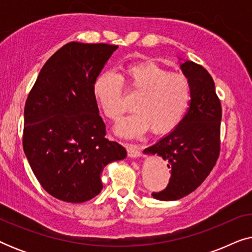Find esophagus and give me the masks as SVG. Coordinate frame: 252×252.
Returning a JSON list of instances; mask_svg holds the SVG:
<instances>
[{
	"instance_id": "esophagus-1",
	"label": "esophagus",
	"mask_w": 252,
	"mask_h": 252,
	"mask_svg": "<svg viewBox=\"0 0 252 252\" xmlns=\"http://www.w3.org/2000/svg\"><path fill=\"white\" fill-rule=\"evenodd\" d=\"M127 154H128L129 157L132 158H137L141 156V148L137 144H132V143H127Z\"/></svg>"
}]
</instances>
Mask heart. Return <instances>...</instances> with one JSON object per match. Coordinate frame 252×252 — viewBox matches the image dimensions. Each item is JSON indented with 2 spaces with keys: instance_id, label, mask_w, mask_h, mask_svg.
<instances>
[{
  "instance_id": "b5f03b06",
  "label": "heart",
  "mask_w": 252,
  "mask_h": 252,
  "mask_svg": "<svg viewBox=\"0 0 252 252\" xmlns=\"http://www.w3.org/2000/svg\"><path fill=\"white\" fill-rule=\"evenodd\" d=\"M125 82L139 97L134 104L136 111L120 123V134L135 136L151 129L153 134L161 135L181 123L191 101L187 78L154 62H141L126 67ZM94 94L105 116L118 123L126 111L123 79L113 72H103L96 79Z\"/></svg>"
}]
</instances>
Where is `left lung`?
Segmentation results:
<instances>
[{
	"label": "left lung",
	"instance_id": "8db88e82",
	"mask_svg": "<svg viewBox=\"0 0 252 252\" xmlns=\"http://www.w3.org/2000/svg\"><path fill=\"white\" fill-rule=\"evenodd\" d=\"M181 70L191 87L187 113L170 134L144 149V154L166 160L171 171L167 187L153 192L160 201H175L194 191L215 167L220 153L221 103L213 79L191 61L182 63Z\"/></svg>",
	"mask_w": 252,
	"mask_h": 252
}]
</instances>
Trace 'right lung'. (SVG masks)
<instances>
[{
	"label": "right lung",
	"mask_w": 252,
	"mask_h": 252,
	"mask_svg": "<svg viewBox=\"0 0 252 252\" xmlns=\"http://www.w3.org/2000/svg\"><path fill=\"white\" fill-rule=\"evenodd\" d=\"M117 48L66 43L46 62L26 99L24 151L42 188L61 201L95 197L105 165L127 155L105 137L94 94L96 78Z\"/></svg>",
	"instance_id": "right-lung-1"
}]
</instances>
